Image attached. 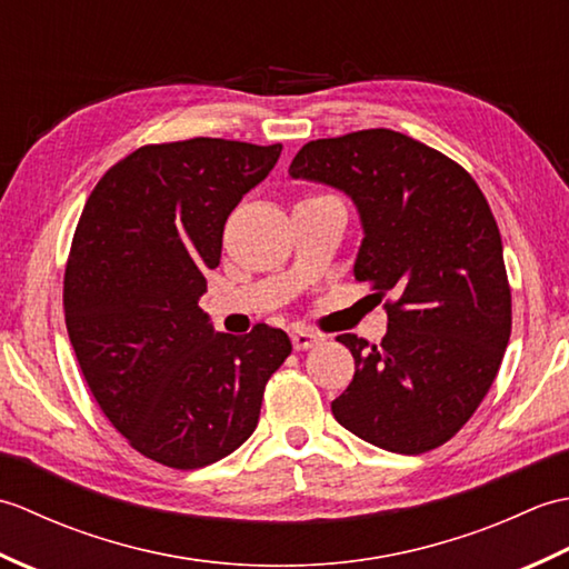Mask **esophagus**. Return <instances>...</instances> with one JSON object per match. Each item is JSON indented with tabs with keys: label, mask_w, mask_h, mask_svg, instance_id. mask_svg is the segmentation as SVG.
Here are the masks:
<instances>
[{
	"label": "esophagus",
	"mask_w": 569,
	"mask_h": 569,
	"mask_svg": "<svg viewBox=\"0 0 569 569\" xmlns=\"http://www.w3.org/2000/svg\"><path fill=\"white\" fill-rule=\"evenodd\" d=\"M291 340H293V347L298 349V352H303V349L320 345L322 337L318 332H312V330H293Z\"/></svg>",
	"instance_id": "esophagus-1"
}]
</instances>
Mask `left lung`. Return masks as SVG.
Instances as JSON below:
<instances>
[{"label":"left lung","mask_w":569,"mask_h":569,"mask_svg":"<svg viewBox=\"0 0 569 569\" xmlns=\"http://www.w3.org/2000/svg\"><path fill=\"white\" fill-rule=\"evenodd\" d=\"M288 173L355 200L365 227L355 278L391 293L379 345L337 335L357 367L332 401L337 422L389 452L435 450L485 401L511 337V286L485 192L445 153L391 129L310 141Z\"/></svg>","instance_id":"obj_1"}]
</instances>
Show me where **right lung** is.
I'll return each instance as SVG.
<instances>
[{"label": "right lung", "instance_id": "1", "mask_svg": "<svg viewBox=\"0 0 569 569\" xmlns=\"http://www.w3.org/2000/svg\"><path fill=\"white\" fill-rule=\"evenodd\" d=\"M281 149L210 137L149 143L84 202L63 278L68 337L107 420L159 465L198 469L234 452L293 349L263 322L244 337L214 332L198 306L229 212Z\"/></svg>", "mask_w": 569, "mask_h": 569}]
</instances>
